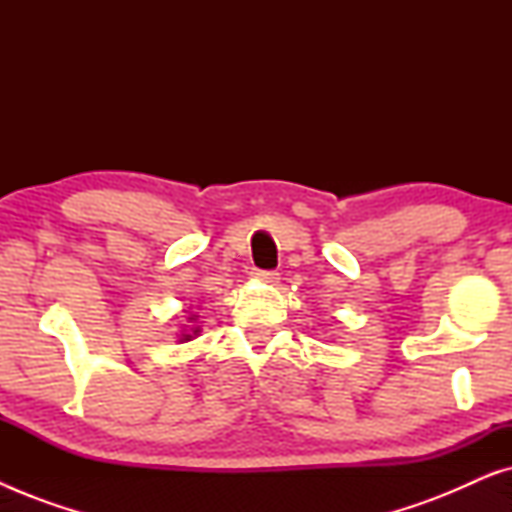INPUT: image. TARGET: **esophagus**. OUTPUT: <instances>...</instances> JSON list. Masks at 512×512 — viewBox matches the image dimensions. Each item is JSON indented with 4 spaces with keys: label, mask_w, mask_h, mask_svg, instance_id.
Instances as JSON below:
<instances>
[{
    "label": "esophagus",
    "mask_w": 512,
    "mask_h": 512,
    "mask_svg": "<svg viewBox=\"0 0 512 512\" xmlns=\"http://www.w3.org/2000/svg\"><path fill=\"white\" fill-rule=\"evenodd\" d=\"M251 277L258 279V282H263V284H277L279 282V272H270V270H254V272H251Z\"/></svg>",
    "instance_id": "obj_1"
}]
</instances>
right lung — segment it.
<instances>
[{"label":"right lung","mask_w":512,"mask_h":512,"mask_svg":"<svg viewBox=\"0 0 512 512\" xmlns=\"http://www.w3.org/2000/svg\"><path fill=\"white\" fill-rule=\"evenodd\" d=\"M184 312H186V324H184V331H181V335H179V342H188V340L198 338V335H200V326H195V321H198L200 314L191 312V307H188V310H184Z\"/></svg>","instance_id":"obj_1"}]
</instances>
